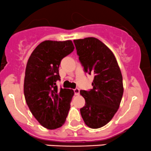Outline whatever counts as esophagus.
I'll use <instances>...</instances> for the list:
<instances>
[{"label": "esophagus", "mask_w": 151, "mask_h": 151, "mask_svg": "<svg viewBox=\"0 0 151 151\" xmlns=\"http://www.w3.org/2000/svg\"><path fill=\"white\" fill-rule=\"evenodd\" d=\"M74 92L75 95H79L80 94V89L78 88H76L74 90Z\"/></svg>", "instance_id": "esophagus-1"}]
</instances>
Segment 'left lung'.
Listing matches in <instances>:
<instances>
[{
	"instance_id": "1",
	"label": "left lung",
	"mask_w": 151,
	"mask_h": 151,
	"mask_svg": "<svg viewBox=\"0 0 151 151\" xmlns=\"http://www.w3.org/2000/svg\"><path fill=\"white\" fill-rule=\"evenodd\" d=\"M74 43L84 71L94 75L93 89L80 91L85 100L80 113L88 127L99 129L109 123L119 108L122 74L112 52L98 39L88 37Z\"/></svg>"
}]
</instances>
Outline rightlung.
I'll return each instance as SVG.
<instances>
[{
    "instance_id": "add662e5",
    "label": "right lung",
    "mask_w": 151,
    "mask_h": 151,
    "mask_svg": "<svg viewBox=\"0 0 151 151\" xmlns=\"http://www.w3.org/2000/svg\"><path fill=\"white\" fill-rule=\"evenodd\" d=\"M74 49L71 40L45 41L36 47L27 63L25 101L35 118L46 129L61 127L68 115L74 91L59 89L56 82L60 80V61Z\"/></svg>"
}]
</instances>
